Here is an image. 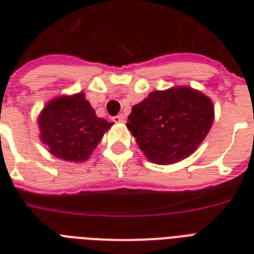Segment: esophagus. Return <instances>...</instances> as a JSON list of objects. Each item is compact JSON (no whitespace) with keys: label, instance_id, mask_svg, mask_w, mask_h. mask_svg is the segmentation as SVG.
<instances>
[{"label":"esophagus","instance_id":"obj_1","mask_svg":"<svg viewBox=\"0 0 254 254\" xmlns=\"http://www.w3.org/2000/svg\"><path fill=\"white\" fill-rule=\"evenodd\" d=\"M112 121H113V123H116V124L124 123V121H125V116H124V115L113 116V117H112Z\"/></svg>","mask_w":254,"mask_h":254}]
</instances>
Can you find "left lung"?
<instances>
[{"mask_svg": "<svg viewBox=\"0 0 254 254\" xmlns=\"http://www.w3.org/2000/svg\"><path fill=\"white\" fill-rule=\"evenodd\" d=\"M213 104L189 87L154 91L131 108L127 129L150 162L171 165L187 158L208 134Z\"/></svg>", "mask_w": 254, "mask_h": 254, "instance_id": "left-lung-1", "label": "left lung"}]
</instances>
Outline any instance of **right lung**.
Masks as SVG:
<instances>
[{
	"mask_svg": "<svg viewBox=\"0 0 254 254\" xmlns=\"http://www.w3.org/2000/svg\"><path fill=\"white\" fill-rule=\"evenodd\" d=\"M38 124L42 142L50 153L69 162L87 161L113 125L96 116L81 92L51 100L41 112Z\"/></svg>",
	"mask_w": 254,
	"mask_h": 254,
	"instance_id": "right-lung-1",
	"label": "right lung"
}]
</instances>
